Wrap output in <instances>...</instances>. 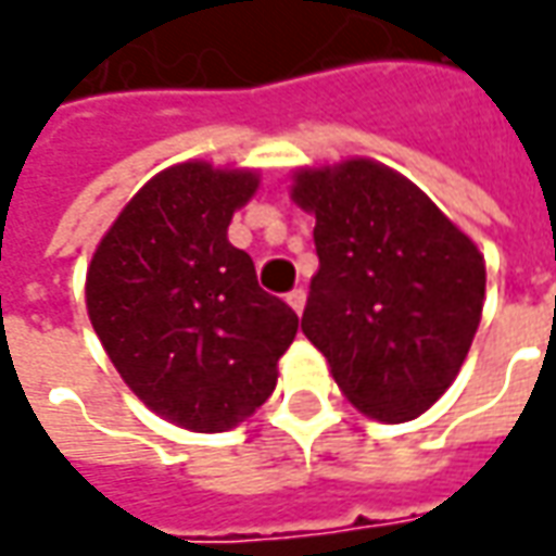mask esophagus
<instances>
[{"instance_id": "34e87169", "label": "esophagus", "mask_w": 556, "mask_h": 556, "mask_svg": "<svg viewBox=\"0 0 556 556\" xmlns=\"http://www.w3.org/2000/svg\"><path fill=\"white\" fill-rule=\"evenodd\" d=\"M287 305H290L296 315H302V308H305V290H302V287L290 290V293H287Z\"/></svg>"}]
</instances>
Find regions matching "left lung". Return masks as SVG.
Listing matches in <instances>:
<instances>
[{"label":"left lung","instance_id":"obj_1","mask_svg":"<svg viewBox=\"0 0 556 556\" xmlns=\"http://www.w3.org/2000/svg\"><path fill=\"white\" fill-rule=\"evenodd\" d=\"M320 269L302 332L366 417L424 415L460 372L484 308V254L417 184L366 156L300 166Z\"/></svg>","mask_w":556,"mask_h":556}]
</instances>
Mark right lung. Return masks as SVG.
I'll return each instance as SVG.
<instances>
[{
	"instance_id": "obj_1",
	"label": "right lung",
	"mask_w": 556,
	"mask_h": 556,
	"mask_svg": "<svg viewBox=\"0 0 556 556\" xmlns=\"http://www.w3.org/2000/svg\"><path fill=\"white\" fill-rule=\"evenodd\" d=\"M256 187V168L205 160L163 168L126 202L87 266V315L114 369L181 430L224 432L254 415L300 329L227 239Z\"/></svg>"
}]
</instances>
